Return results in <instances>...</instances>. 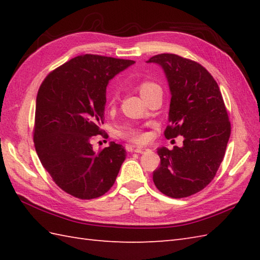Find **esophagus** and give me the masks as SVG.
Returning a JSON list of instances; mask_svg holds the SVG:
<instances>
[{
    "mask_svg": "<svg viewBox=\"0 0 260 260\" xmlns=\"http://www.w3.org/2000/svg\"><path fill=\"white\" fill-rule=\"evenodd\" d=\"M150 150L146 147H134V152L135 153H140V154H144L146 152H148Z\"/></svg>",
    "mask_w": 260,
    "mask_h": 260,
    "instance_id": "esophagus-1",
    "label": "esophagus"
}]
</instances>
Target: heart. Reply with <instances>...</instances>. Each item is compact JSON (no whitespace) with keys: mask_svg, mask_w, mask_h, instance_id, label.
I'll return each mask as SVG.
<instances>
[{"mask_svg":"<svg viewBox=\"0 0 260 260\" xmlns=\"http://www.w3.org/2000/svg\"><path fill=\"white\" fill-rule=\"evenodd\" d=\"M140 92L142 97L147 95V93L152 92L153 90H156V89H159V87L154 84V82L152 81H143L140 84ZM123 136L126 137V139L131 140L132 142H135V143H143L145 142L147 136L146 134L144 133V132L141 131V129H137V128H129L127 129L126 132H124L123 133Z\"/></svg>","mask_w":260,"mask_h":260,"instance_id":"1","label":"heart"}]
</instances>
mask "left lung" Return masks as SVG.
I'll use <instances>...</instances> for the list:
<instances>
[{
	"instance_id": "left-lung-1",
	"label": "left lung",
	"mask_w": 260,
	"mask_h": 260,
	"mask_svg": "<svg viewBox=\"0 0 260 260\" xmlns=\"http://www.w3.org/2000/svg\"><path fill=\"white\" fill-rule=\"evenodd\" d=\"M147 62L164 70L171 91L168 140L183 136V146L157 148L161 164L153 181L163 194L181 199L204 189L221 164L231 126L217 81L193 60L161 53Z\"/></svg>"
}]
</instances>
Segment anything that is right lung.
Instances as JSON below:
<instances>
[{
    "label": "right lung",
    "instance_id": "1",
    "mask_svg": "<svg viewBox=\"0 0 260 260\" xmlns=\"http://www.w3.org/2000/svg\"><path fill=\"white\" fill-rule=\"evenodd\" d=\"M134 62L82 54L51 71L39 88L36 151L54 183L70 196L96 199L115 183L125 148L110 142L96 153L91 141L103 135L108 81Z\"/></svg>",
    "mask_w": 260,
    "mask_h": 260
}]
</instances>
